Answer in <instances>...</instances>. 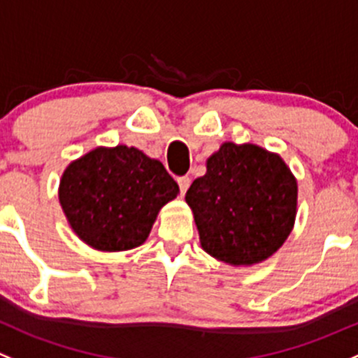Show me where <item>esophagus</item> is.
Wrapping results in <instances>:
<instances>
[{
    "label": "esophagus",
    "mask_w": 358,
    "mask_h": 358,
    "mask_svg": "<svg viewBox=\"0 0 358 358\" xmlns=\"http://www.w3.org/2000/svg\"><path fill=\"white\" fill-rule=\"evenodd\" d=\"M176 182H178V187H180V194L182 195H185V192L189 190V187H190V176H178V178H176Z\"/></svg>",
    "instance_id": "1"
}]
</instances>
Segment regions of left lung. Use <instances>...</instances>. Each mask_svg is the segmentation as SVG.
I'll return each mask as SVG.
<instances>
[{
  "label": "left lung",
  "mask_w": 358,
  "mask_h": 358,
  "mask_svg": "<svg viewBox=\"0 0 358 358\" xmlns=\"http://www.w3.org/2000/svg\"><path fill=\"white\" fill-rule=\"evenodd\" d=\"M208 254L231 266L273 255L295 223L296 180L278 154L224 142L185 195Z\"/></svg>",
  "instance_id": "8db88e82"
}]
</instances>
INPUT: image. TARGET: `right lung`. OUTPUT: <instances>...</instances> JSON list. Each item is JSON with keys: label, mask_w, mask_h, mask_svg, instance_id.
<instances>
[{"label": "right lung", "mask_w": 358, "mask_h": 358, "mask_svg": "<svg viewBox=\"0 0 358 358\" xmlns=\"http://www.w3.org/2000/svg\"><path fill=\"white\" fill-rule=\"evenodd\" d=\"M166 168L127 145L97 148L65 169L59 204L73 231L97 250L142 245L157 213L176 197Z\"/></svg>", "instance_id": "1"}]
</instances>
